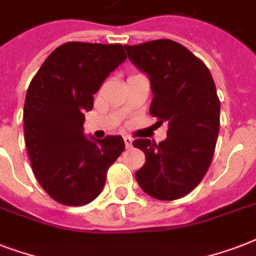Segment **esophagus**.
I'll return each mask as SVG.
<instances>
[{"label":"esophagus","instance_id":"34e87169","mask_svg":"<svg viewBox=\"0 0 256 256\" xmlns=\"http://www.w3.org/2000/svg\"><path fill=\"white\" fill-rule=\"evenodd\" d=\"M124 146H126V148H132V138H130V136H124Z\"/></svg>","mask_w":256,"mask_h":256}]
</instances>
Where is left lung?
Here are the masks:
<instances>
[{
  "label": "left lung",
  "mask_w": 256,
  "mask_h": 256,
  "mask_svg": "<svg viewBox=\"0 0 256 256\" xmlns=\"http://www.w3.org/2000/svg\"><path fill=\"white\" fill-rule=\"evenodd\" d=\"M128 60L146 73L154 98L150 114L168 122L156 144L138 138L134 148L146 162L136 172L140 188L160 200H174L198 186L210 168L219 134V102L210 70L190 50L171 40L124 45Z\"/></svg>",
  "instance_id": "left-lung-1"
}]
</instances>
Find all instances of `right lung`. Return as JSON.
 Instances as JSON below:
<instances>
[{
	"label": "right lung",
	"instance_id": "add662e5",
	"mask_svg": "<svg viewBox=\"0 0 256 256\" xmlns=\"http://www.w3.org/2000/svg\"><path fill=\"white\" fill-rule=\"evenodd\" d=\"M120 44L66 42L46 58L26 92L24 132L30 164L56 202L84 206L100 194L122 136L88 140L84 112L112 70L126 60Z\"/></svg>",
	"mask_w": 256,
	"mask_h": 256
}]
</instances>
